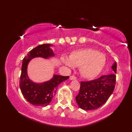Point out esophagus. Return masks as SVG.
Instances as JSON below:
<instances>
[{
  "label": "esophagus",
  "instance_id": "1",
  "mask_svg": "<svg viewBox=\"0 0 132 132\" xmlns=\"http://www.w3.org/2000/svg\"><path fill=\"white\" fill-rule=\"evenodd\" d=\"M70 80H76V77L75 76H70Z\"/></svg>",
  "mask_w": 132,
  "mask_h": 132
}]
</instances>
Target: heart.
<instances>
[{
    "mask_svg": "<svg viewBox=\"0 0 132 132\" xmlns=\"http://www.w3.org/2000/svg\"><path fill=\"white\" fill-rule=\"evenodd\" d=\"M62 62L70 67H80V73L86 79H94L103 68L106 56L102 52L86 48L71 52L69 59L62 58Z\"/></svg>",
    "mask_w": 132,
    "mask_h": 132,
    "instance_id": "obj_1",
    "label": "heart"
}]
</instances>
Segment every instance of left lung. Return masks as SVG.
Wrapping results in <instances>:
<instances>
[{
    "label": "left lung",
    "instance_id": "obj_1",
    "mask_svg": "<svg viewBox=\"0 0 132 132\" xmlns=\"http://www.w3.org/2000/svg\"><path fill=\"white\" fill-rule=\"evenodd\" d=\"M116 73L117 63L112 66ZM116 84L115 74L103 75L94 80L80 82L79 94L76 100L79 108L86 110H94L100 108L107 102L114 90Z\"/></svg>",
    "mask_w": 132,
    "mask_h": 132
}]
</instances>
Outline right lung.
<instances>
[{"label": "right lung", "mask_w": 132, "mask_h": 132, "mask_svg": "<svg viewBox=\"0 0 132 132\" xmlns=\"http://www.w3.org/2000/svg\"><path fill=\"white\" fill-rule=\"evenodd\" d=\"M49 44L38 46L30 50L23 59L21 73L20 78V88L23 97L30 104L37 106H46L51 102L61 82L67 80L69 76L54 75L53 77L47 82L36 84L29 79L27 75V67L32 58L41 57L43 58L55 56Z\"/></svg>", "instance_id": "obj_1"}]
</instances>
